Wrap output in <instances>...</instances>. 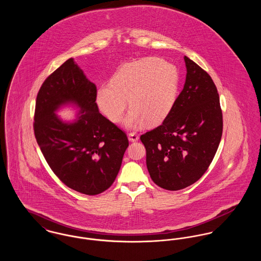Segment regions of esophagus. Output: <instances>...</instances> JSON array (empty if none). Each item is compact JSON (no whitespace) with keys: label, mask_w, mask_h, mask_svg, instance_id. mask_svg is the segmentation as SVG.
<instances>
[{"label":"esophagus","mask_w":261,"mask_h":261,"mask_svg":"<svg viewBox=\"0 0 261 261\" xmlns=\"http://www.w3.org/2000/svg\"><path fill=\"white\" fill-rule=\"evenodd\" d=\"M128 140L130 142H137V141H139V135L136 133H130V134H128Z\"/></svg>","instance_id":"esophagus-1"}]
</instances>
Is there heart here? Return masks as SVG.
I'll return each instance as SVG.
<instances>
[{"label":"heart","mask_w":261,"mask_h":261,"mask_svg":"<svg viewBox=\"0 0 261 261\" xmlns=\"http://www.w3.org/2000/svg\"><path fill=\"white\" fill-rule=\"evenodd\" d=\"M177 68L156 57H147L120 66L112 81L97 91V105L114 123L119 122L128 105L132 111L125 125L139 128L163 121L172 111L179 88Z\"/></svg>","instance_id":"1"}]
</instances>
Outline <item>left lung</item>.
Returning <instances> with one entry per match:
<instances>
[{
    "mask_svg": "<svg viewBox=\"0 0 261 261\" xmlns=\"http://www.w3.org/2000/svg\"><path fill=\"white\" fill-rule=\"evenodd\" d=\"M186 81L163 123L141 136L154 184L178 191L197 182L219 147L223 117L211 76L184 57Z\"/></svg>",
    "mask_w": 261,
    "mask_h": 261,
    "instance_id": "left-lung-1",
    "label": "left lung"
}]
</instances>
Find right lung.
I'll use <instances>...</instances> for the list:
<instances>
[{"label":"right lung","mask_w":261,"mask_h":261,"mask_svg":"<svg viewBox=\"0 0 261 261\" xmlns=\"http://www.w3.org/2000/svg\"><path fill=\"white\" fill-rule=\"evenodd\" d=\"M96 94L95 84L70 58L43 82L34 114L35 138L53 173L89 196L112 186L128 147L125 133L98 112ZM66 103L82 109L73 123L55 114Z\"/></svg>","instance_id":"1"}]
</instances>
